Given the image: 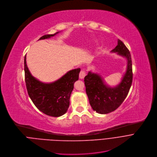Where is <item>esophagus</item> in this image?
Returning a JSON list of instances; mask_svg holds the SVG:
<instances>
[{
	"label": "esophagus",
	"mask_w": 157,
	"mask_h": 157,
	"mask_svg": "<svg viewBox=\"0 0 157 157\" xmlns=\"http://www.w3.org/2000/svg\"><path fill=\"white\" fill-rule=\"evenodd\" d=\"M86 72L85 70H82L80 72V74H79V77L80 78H84V77L86 76Z\"/></svg>",
	"instance_id": "1"
}]
</instances>
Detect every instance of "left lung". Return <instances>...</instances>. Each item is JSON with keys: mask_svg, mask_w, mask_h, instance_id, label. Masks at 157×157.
<instances>
[{"mask_svg": "<svg viewBox=\"0 0 157 157\" xmlns=\"http://www.w3.org/2000/svg\"><path fill=\"white\" fill-rule=\"evenodd\" d=\"M113 52L125 57L128 60L127 69L121 83L115 87L107 86L98 74L89 71L84 78L86 91L92 109L96 113L105 114L113 112L121 105L127 96L132 83V63L130 51L121 40Z\"/></svg>", "mask_w": 157, "mask_h": 157, "instance_id": "left-lung-1", "label": "left lung"}]
</instances>
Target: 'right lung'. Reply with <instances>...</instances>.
Instances as JSON below:
<instances>
[{"label": "right lung", "instance_id": "right-lung-1", "mask_svg": "<svg viewBox=\"0 0 157 157\" xmlns=\"http://www.w3.org/2000/svg\"><path fill=\"white\" fill-rule=\"evenodd\" d=\"M57 33L44 35L39 40L49 38ZM24 71L27 93L34 105L43 113L50 116L59 117L64 114L69 107L73 84L78 80L80 69L68 71L54 82L43 83L32 76L27 68L25 56Z\"/></svg>", "mask_w": 157, "mask_h": 157}]
</instances>
